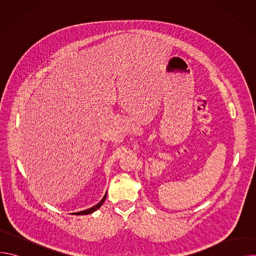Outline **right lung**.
Here are the masks:
<instances>
[{
  "instance_id": "1",
  "label": "right lung",
  "mask_w": 256,
  "mask_h": 256,
  "mask_svg": "<svg viewBox=\"0 0 256 256\" xmlns=\"http://www.w3.org/2000/svg\"><path fill=\"white\" fill-rule=\"evenodd\" d=\"M106 196H107V192H106V194H104L103 198H102V200H101L97 204H95L94 206H92V208H87V210H81V212H72V214H78V216H80V214H91V212H93L97 210H98V208L103 204V202H105Z\"/></svg>"
}]
</instances>
